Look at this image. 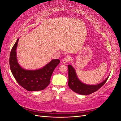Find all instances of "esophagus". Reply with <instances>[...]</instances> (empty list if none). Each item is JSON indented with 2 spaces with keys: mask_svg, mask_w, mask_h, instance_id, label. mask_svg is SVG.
I'll return each mask as SVG.
<instances>
[{
  "mask_svg": "<svg viewBox=\"0 0 121 121\" xmlns=\"http://www.w3.org/2000/svg\"><path fill=\"white\" fill-rule=\"evenodd\" d=\"M70 60V56H67L63 59L62 60V63L64 64H66L67 62H69Z\"/></svg>",
  "mask_w": 121,
  "mask_h": 121,
  "instance_id": "34e87169",
  "label": "esophagus"
}]
</instances>
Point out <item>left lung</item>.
I'll use <instances>...</instances> for the list:
<instances>
[{"label":"left lung","instance_id":"8db88e82","mask_svg":"<svg viewBox=\"0 0 121 121\" xmlns=\"http://www.w3.org/2000/svg\"><path fill=\"white\" fill-rule=\"evenodd\" d=\"M69 69V83L68 85L73 91L82 95H88L100 89L107 80L108 76L104 81L97 85H88L81 82L77 75L75 69L71 65H68Z\"/></svg>","mask_w":121,"mask_h":121}]
</instances>
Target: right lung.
Segmentation results:
<instances>
[{"label": "right lung", "instance_id": "right-lung-1", "mask_svg": "<svg viewBox=\"0 0 121 121\" xmlns=\"http://www.w3.org/2000/svg\"><path fill=\"white\" fill-rule=\"evenodd\" d=\"M19 38L15 43L10 53V66L11 72L16 81L27 91H40L50 83L52 73L60 63L59 59H52L42 68L35 70L23 69L18 63L16 49Z\"/></svg>", "mask_w": 121, "mask_h": 121}]
</instances>
